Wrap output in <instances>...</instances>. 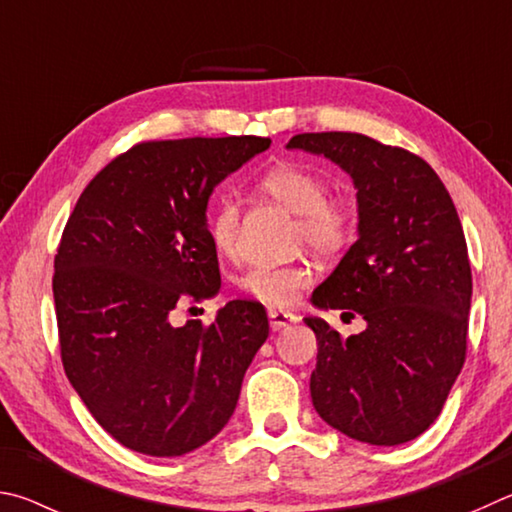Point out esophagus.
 Here are the masks:
<instances>
[{
  "instance_id": "obj_1",
  "label": "esophagus",
  "mask_w": 512,
  "mask_h": 512,
  "mask_svg": "<svg viewBox=\"0 0 512 512\" xmlns=\"http://www.w3.org/2000/svg\"><path fill=\"white\" fill-rule=\"evenodd\" d=\"M267 317H270V326H272L274 333H279V330L297 324V321H299L297 317L292 315V312H283V310H270V312H267Z\"/></svg>"
}]
</instances>
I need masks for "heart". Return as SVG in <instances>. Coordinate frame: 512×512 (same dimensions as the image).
<instances>
[{
	"label": "heart",
	"mask_w": 512,
	"mask_h": 512,
	"mask_svg": "<svg viewBox=\"0 0 512 512\" xmlns=\"http://www.w3.org/2000/svg\"><path fill=\"white\" fill-rule=\"evenodd\" d=\"M256 193L267 202L297 215V238L306 240L319 256L342 254L353 238V211L344 197L328 195V184L317 170L297 161H279L256 179ZM242 209L233 195H220L209 211V236L220 254L236 251ZM315 267L301 258L288 265L258 263L240 276L238 285L249 297L267 306H290L297 294L308 288Z\"/></svg>",
	"instance_id": "heart-1"
}]
</instances>
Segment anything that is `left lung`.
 Instances as JSON below:
<instances>
[{"instance_id": "8db88e82", "label": "left lung", "mask_w": 512, "mask_h": 512, "mask_svg": "<svg viewBox=\"0 0 512 512\" xmlns=\"http://www.w3.org/2000/svg\"><path fill=\"white\" fill-rule=\"evenodd\" d=\"M288 148L346 170L360 220L310 301L355 310L366 328L344 339L324 319H303L319 346L312 405L355 441H414L441 414L468 348L472 272L459 213L434 168L409 150L357 132L297 134Z\"/></svg>"}]
</instances>
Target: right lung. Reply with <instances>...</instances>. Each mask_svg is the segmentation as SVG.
<instances>
[{"label": "right lung", "mask_w": 512, "mask_h": 512, "mask_svg": "<svg viewBox=\"0 0 512 512\" xmlns=\"http://www.w3.org/2000/svg\"><path fill=\"white\" fill-rule=\"evenodd\" d=\"M265 137L146 141L112 159L71 211L53 301L62 366L107 434L134 452L182 456L229 423L242 378L270 335L258 301L211 326L173 310L220 292L206 204Z\"/></svg>", "instance_id": "add662e5"}]
</instances>
